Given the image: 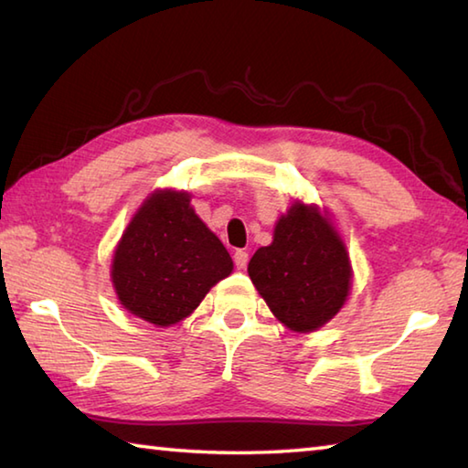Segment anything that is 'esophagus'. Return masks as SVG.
Here are the masks:
<instances>
[{
  "instance_id": "esophagus-1",
  "label": "esophagus",
  "mask_w": 468,
  "mask_h": 468,
  "mask_svg": "<svg viewBox=\"0 0 468 468\" xmlns=\"http://www.w3.org/2000/svg\"><path fill=\"white\" fill-rule=\"evenodd\" d=\"M233 261H235L237 268L243 270L245 266H248V261H250V253L245 251V250H237L235 256H233Z\"/></svg>"
}]
</instances>
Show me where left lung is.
Listing matches in <instances>:
<instances>
[{
  "instance_id": "1",
  "label": "left lung",
  "mask_w": 468,
  "mask_h": 468,
  "mask_svg": "<svg viewBox=\"0 0 468 468\" xmlns=\"http://www.w3.org/2000/svg\"><path fill=\"white\" fill-rule=\"evenodd\" d=\"M248 271L274 317L301 334L334 319L352 286L342 237L317 207L303 202L278 218L274 241L253 253Z\"/></svg>"
}]
</instances>
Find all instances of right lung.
<instances>
[{"label":"right lung","instance_id":"add662e5","mask_svg":"<svg viewBox=\"0 0 468 468\" xmlns=\"http://www.w3.org/2000/svg\"><path fill=\"white\" fill-rule=\"evenodd\" d=\"M231 271V256L190 207V194L157 190L118 241L110 276L126 311L169 327Z\"/></svg>","mask_w":468,"mask_h":468}]
</instances>
